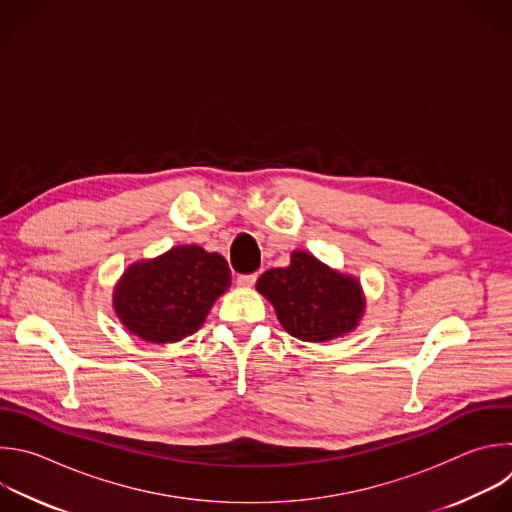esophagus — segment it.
<instances>
[{
  "label": "esophagus",
  "mask_w": 512,
  "mask_h": 512,
  "mask_svg": "<svg viewBox=\"0 0 512 512\" xmlns=\"http://www.w3.org/2000/svg\"><path fill=\"white\" fill-rule=\"evenodd\" d=\"M255 281H257V273L237 275V285H239V287H251Z\"/></svg>",
  "instance_id": "34e87169"
}]
</instances>
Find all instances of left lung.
<instances>
[{
    "label": "left lung",
    "mask_w": 512,
    "mask_h": 512,
    "mask_svg": "<svg viewBox=\"0 0 512 512\" xmlns=\"http://www.w3.org/2000/svg\"><path fill=\"white\" fill-rule=\"evenodd\" d=\"M257 289L273 303L281 325L303 342H327L352 331L364 311L360 283L305 251H295L289 267L265 271Z\"/></svg>",
    "instance_id": "obj_1"
}]
</instances>
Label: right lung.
<instances>
[{"label":"right lung","instance_id":"obj_1","mask_svg":"<svg viewBox=\"0 0 512 512\" xmlns=\"http://www.w3.org/2000/svg\"><path fill=\"white\" fill-rule=\"evenodd\" d=\"M229 285L223 255L181 245L158 259L134 263L116 285L114 309L130 333L146 342L173 344L203 325Z\"/></svg>","mask_w":512,"mask_h":512}]
</instances>
